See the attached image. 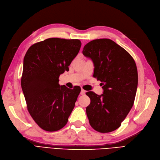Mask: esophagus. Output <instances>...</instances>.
<instances>
[{"label": "esophagus", "mask_w": 160, "mask_h": 160, "mask_svg": "<svg viewBox=\"0 0 160 160\" xmlns=\"http://www.w3.org/2000/svg\"><path fill=\"white\" fill-rule=\"evenodd\" d=\"M85 92H86L85 90H84L83 89H81L80 94H81V95H84V94H85Z\"/></svg>", "instance_id": "obj_1"}]
</instances>
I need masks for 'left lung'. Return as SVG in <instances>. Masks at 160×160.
Masks as SVG:
<instances>
[{
	"label": "left lung",
	"mask_w": 160,
	"mask_h": 160,
	"mask_svg": "<svg viewBox=\"0 0 160 160\" xmlns=\"http://www.w3.org/2000/svg\"><path fill=\"white\" fill-rule=\"evenodd\" d=\"M94 64L93 77L102 82L103 93H86L91 100L86 108L94 130L105 133L121 125L133 106L138 85V73L131 55L110 39L89 42L83 50Z\"/></svg>",
	"instance_id": "1"
}]
</instances>
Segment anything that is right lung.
<instances>
[{
	"instance_id": "right-lung-1",
	"label": "right lung",
	"mask_w": 160,
	"mask_h": 160,
	"mask_svg": "<svg viewBox=\"0 0 160 160\" xmlns=\"http://www.w3.org/2000/svg\"><path fill=\"white\" fill-rule=\"evenodd\" d=\"M81 46L77 39L52 38L33 44L25 55L21 88L29 114L43 130L63 128L74 108L81 88L60 86L58 78L69 70Z\"/></svg>"
}]
</instances>
